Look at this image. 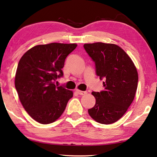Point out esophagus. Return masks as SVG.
<instances>
[{
    "mask_svg": "<svg viewBox=\"0 0 157 157\" xmlns=\"http://www.w3.org/2000/svg\"><path fill=\"white\" fill-rule=\"evenodd\" d=\"M76 92L78 93L79 95H86V94H87L86 91H82V90H79L78 89L76 90Z\"/></svg>",
    "mask_w": 157,
    "mask_h": 157,
    "instance_id": "obj_1",
    "label": "esophagus"
}]
</instances>
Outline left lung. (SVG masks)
<instances>
[{
	"label": "left lung",
	"mask_w": 157,
	"mask_h": 157,
	"mask_svg": "<svg viewBox=\"0 0 157 157\" xmlns=\"http://www.w3.org/2000/svg\"><path fill=\"white\" fill-rule=\"evenodd\" d=\"M84 48L95 62L96 74L104 79V90L92 92L96 102L88 114L99 124H110L121 118L132 104L137 88L138 73L131 58L114 44L95 42Z\"/></svg>",
	"instance_id": "8db88e82"
}]
</instances>
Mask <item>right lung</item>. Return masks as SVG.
<instances>
[{"mask_svg":"<svg viewBox=\"0 0 157 157\" xmlns=\"http://www.w3.org/2000/svg\"><path fill=\"white\" fill-rule=\"evenodd\" d=\"M77 46L56 42L37 45L20 59L16 89L25 110L40 124L56 121L73 95V91L56 86L55 81L63 76L65 59Z\"/></svg>","mask_w":157,"mask_h":157,"instance_id":"obj_1","label":"right lung"}]
</instances>
